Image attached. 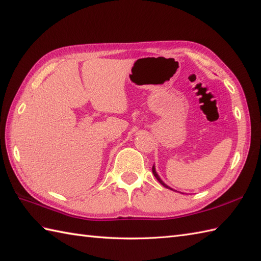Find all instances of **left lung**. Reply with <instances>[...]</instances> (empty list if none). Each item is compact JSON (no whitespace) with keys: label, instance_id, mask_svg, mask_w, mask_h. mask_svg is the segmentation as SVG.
Wrapping results in <instances>:
<instances>
[{"label":"left lung","instance_id":"obj_1","mask_svg":"<svg viewBox=\"0 0 261 261\" xmlns=\"http://www.w3.org/2000/svg\"><path fill=\"white\" fill-rule=\"evenodd\" d=\"M152 172H153V174H154V177L156 178V180H158V181H159V182H160V184H161V185H162L163 187H166V188H168V189H171V190H173V189H172V188H170V187H169V186H167V185H166L165 182H163V181L161 180V178L159 177V174H158V173H156V171H155V167H154V166L152 167ZM173 191H175V190H173Z\"/></svg>","mask_w":261,"mask_h":261}]
</instances>
